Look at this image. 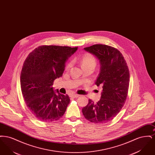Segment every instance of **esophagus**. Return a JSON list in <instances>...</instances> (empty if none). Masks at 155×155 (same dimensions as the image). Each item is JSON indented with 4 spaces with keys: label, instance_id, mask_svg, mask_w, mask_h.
<instances>
[{
    "label": "esophagus",
    "instance_id": "1",
    "mask_svg": "<svg viewBox=\"0 0 155 155\" xmlns=\"http://www.w3.org/2000/svg\"><path fill=\"white\" fill-rule=\"evenodd\" d=\"M79 95H77V94H73V95H72L71 97H73V98H75V97H79Z\"/></svg>",
    "mask_w": 155,
    "mask_h": 155
}]
</instances>
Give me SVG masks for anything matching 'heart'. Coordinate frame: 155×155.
I'll use <instances>...</instances> for the list:
<instances>
[{"label":"heart","mask_w":155,"mask_h":155,"mask_svg":"<svg viewBox=\"0 0 155 155\" xmlns=\"http://www.w3.org/2000/svg\"><path fill=\"white\" fill-rule=\"evenodd\" d=\"M80 61L82 68L87 67H95L96 66V59L92 54L89 53H87L83 55ZM71 66V63H68L66 67V70H68Z\"/></svg>","instance_id":"1"}]
</instances>
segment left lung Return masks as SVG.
<instances>
[{"instance_id":"obj_1","label":"left lung","mask_w":155,"mask_h":155,"mask_svg":"<svg viewBox=\"0 0 155 155\" xmlns=\"http://www.w3.org/2000/svg\"><path fill=\"white\" fill-rule=\"evenodd\" d=\"M99 60L100 73L95 81L102 86L101 99L96 103L89 99L82 108L85 118L103 124L114 118L125 103L130 84V71L123 56L117 49L106 45H94L84 48Z\"/></svg>"}]
</instances>
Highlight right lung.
Returning <instances> with one entry per match:
<instances>
[{"mask_svg":"<svg viewBox=\"0 0 155 155\" xmlns=\"http://www.w3.org/2000/svg\"><path fill=\"white\" fill-rule=\"evenodd\" d=\"M78 47L42 45L25 59L20 75L22 96L32 114L40 121L61 118L70 103L68 96L54 91V81L62 77L66 62Z\"/></svg>","mask_w":155,"mask_h":155,"instance_id":"right-lung-1","label":"right lung"}]
</instances>
